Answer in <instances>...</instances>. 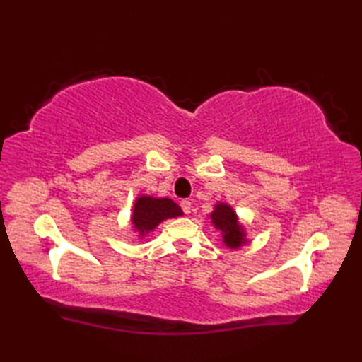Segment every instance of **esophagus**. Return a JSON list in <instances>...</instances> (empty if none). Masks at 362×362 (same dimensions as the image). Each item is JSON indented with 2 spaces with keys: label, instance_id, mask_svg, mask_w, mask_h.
Instances as JSON below:
<instances>
[{
  "label": "esophagus",
  "instance_id": "obj_1",
  "mask_svg": "<svg viewBox=\"0 0 362 362\" xmlns=\"http://www.w3.org/2000/svg\"><path fill=\"white\" fill-rule=\"evenodd\" d=\"M181 208H182V211H184L185 214H190V211H192L190 201H181Z\"/></svg>",
  "mask_w": 362,
  "mask_h": 362
}]
</instances>
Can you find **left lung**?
I'll return each mask as SVG.
<instances>
[{
    "instance_id": "1",
    "label": "left lung",
    "mask_w": 362,
    "mask_h": 362,
    "mask_svg": "<svg viewBox=\"0 0 362 362\" xmlns=\"http://www.w3.org/2000/svg\"><path fill=\"white\" fill-rule=\"evenodd\" d=\"M208 217L211 218L213 226L221 233L223 245L228 249L235 250L249 243L246 228L240 222L234 208L229 204L221 201L216 202L213 211L208 214Z\"/></svg>"
}]
</instances>
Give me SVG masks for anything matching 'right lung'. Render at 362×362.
<instances>
[{
    "label": "right lung",
    "mask_w": 362,
    "mask_h": 362,
    "mask_svg": "<svg viewBox=\"0 0 362 362\" xmlns=\"http://www.w3.org/2000/svg\"><path fill=\"white\" fill-rule=\"evenodd\" d=\"M181 206L173 202L170 198H156L151 194H139L133 213H131V229L137 235L139 240L145 238L149 233L166 221V218H173L182 216Z\"/></svg>",
    "instance_id": "obj_1"
}]
</instances>
